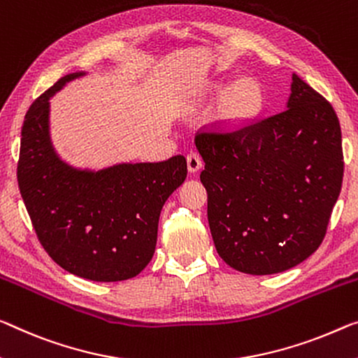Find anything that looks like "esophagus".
Returning a JSON list of instances; mask_svg holds the SVG:
<instances>
[{"label": "esophagus", "mask_w": 358, "mask_h": 358, "mask_svg": "<svg viewBox=\"0 0 358 358\" xmlns=\"http://www.w3.org/2000/svg\"><path fill=\"white\" fill-rule=\"evenodd\" d=\"M201 166H203L201 157L198 155V153H195V152H190L189 155H187V168H189V171L190 173H196Z\"/></svg>", "instance_id": "esophagus-1"}]
</instances>
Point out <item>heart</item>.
Here are the masks:
<instances>
[{
  "mask_svg": "<svg viewBox=\"0 0 358 358\" xmlns=\"http://www.w3.org/2000/svg\"><path fill=\"white\" fill-rule=\"evenodd\" d=\"M216 96H224L221 102V120L229 128H240L250 123L262 107V92L252 80H240L235 85L216 83Z\"/></svg>",
  "mask_w": 358,
  "mask_h": 358,
  "instance_id": "b5f03b06",
  "label": "heart"
}]
</instances>
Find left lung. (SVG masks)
<instances>
[{
    "label": "left lung",
    "mask_w": 358,
    "mask_h": 358,
    "mask_svg": "<svg viewBox=\"0 0 358 358\" xmlns=\"http://www.w3.org/2000/svg\"><path fill=\"white\" fill-rule=\"evenodd\" d=\"M208 222L217 255L251 275L285 272L325 238L343 185L331 103L293 73L287 110L232 133H201Z\"/></svg>",
    "instance_id": "left-lung-1"
}]
</instances>
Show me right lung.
Segmentation results:
<instances>
[{
  "label": "right lung",
  "instance_id": "add662e5",
  "mask_svg": "<svg viewBox=\"0 0 358 358\" xmlns=\"http://www.w3.org/2000/svg\"><path fill=\"white\" fill-rule=\"evenodd\" d=\"M86 71H75L31 103L22 126L17 180L33 229L54 262L92 282H122L150 262L158 219L169 195L187 178L176 155L160 163L76 168L51 139V102Z\"/></svg>",
  "mask_w": 358,
  "mask_h": 358
}]
</instances>
